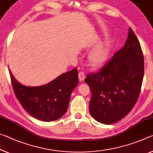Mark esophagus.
Here are the masks:
<instances>
[{"label": "esophagus", "instance_id": "esophagus-1", "mask_svg": "<svg viewBox=\"0 0 153 153\" xmlns=\"http://www.w3.org/2000/svg\"><path fill=\"white\" fill-rule=\"evenodd\" d=\"M85 74L83 72H79V79L80 81H83L85 79Z\"/></svg>", "mask_w": 153, "mask_h": 153}]
</instances>
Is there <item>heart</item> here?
<instances>
[{
  "mask_svg": "<svg viewBox=\"0 0 153 153\" xmlns=\"http://www.w3.org/2000/svg\"><path fill=\"white\" fill-rule=\"evenodd\" d=\"M108 52L109 46L107 42H102L91 51L88 55L89 63L92 66H99L106 61Z\"/></svg>",
  "mask_w": 153,
  "mask_h": 153,
  "instance_id": "b5f03b06",
  "label": "heart"
}]
</instances>
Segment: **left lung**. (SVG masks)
Returning <instances> with one entry per match:
<instances>
[{"instance_id": "obj_1", "label": "left lung", "mask_w": 153, "mask_h": 153, "mask_svg": "<svg viewBox=\"0 0 153 153\" xmlns=\"http://www.w3.org/2000/svg\"><path fill=\"white\" fill-rule=\"evenodd\" d=\"M144 70V56L140 42L129 28L123 48L99 71L88 74L85 79L91 93V116L104 124H114L125 117L139 97Z\"/></svg>"}]
</instances>
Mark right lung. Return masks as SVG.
Wrapping results in <instances>:
<instances>
[{"label": "right lung", "mask_w": 153, "mask_h": 153, "mask_svg": "<svg viewBox=\"0 0 153 153\" xmlns=\"http://www.w3.org/2000/svg\"><path fill=\"white\" fill-rule=\"evenodd\" d=\"M9 73L15 95L25 111L44 122L56 120L65 114L70 95L79 83L76 68L38 87L23 85L14 78L11 71Z\"/></svg>", "instance_id": "add662e5"}]
</instances>
